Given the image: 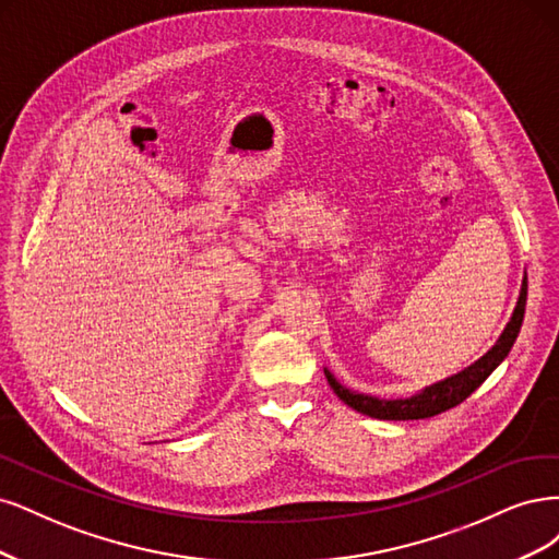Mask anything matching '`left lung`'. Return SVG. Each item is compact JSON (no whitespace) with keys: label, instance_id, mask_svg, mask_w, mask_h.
<instances>
[{"label":"left lung","instance_id":"8db88e82","mask_svg":"<svg viewBox=\"0 0 559 559\" xmlns=\"http://www.w3.org/2000/svg\"><path fill=\"white\" fill-rule=\"evenodd\" d=\"M525 304H527V278L522 283L520 290V299L513 311V318L509 322V328L503 330V334L499 336V341L495 344V348L480 357L476 365H472L469 369H464L457 376L445 378L443 383L431 385L427 390H423L420 394L411 400H376V397H367V394H357L350 392L348 388L341 385L336 378L325 371L330 388L336 392V397L348 404L350 408H355L357 413H365L369 418H378V420H425L431 416H439V413L453 408L457 404H462L469 394L488 378L503 357L509 355V350L513 348L522 318H525Z\"/></svg>","mask_w":559,"mask_h":559}]
</instances>
